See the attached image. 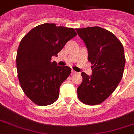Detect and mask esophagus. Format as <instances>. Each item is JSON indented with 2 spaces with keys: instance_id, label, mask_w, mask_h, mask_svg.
<instances>
[{
  "instance_id": "1",
  "label": "esophagus",
  "mask_w": 134,
  "mask_h": 134,
  "mask_svg": "<svg viewBox=\"0 0 134 134\" xmlns=\"http://www.w3.org/2000/svg\"><path fill=\"white\" fill-rule=\"evenodd\" d=\"M71 73H72V74H75V73H77V72H76L75 71H74V70H72Z\"/></svg>"
}]
</instances>
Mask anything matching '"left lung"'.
<instances>
[{
    "instance_id": "obj_1",
    "label": "left lung",
    "mask_w": 134,
    "mask_h": 134,
    "mask_svg": "<svg viewBox=\"0 0 134 134\" xmlns=\"http://www.w3.org/2000/svg\"><path fill=\"white\" fill-rule=\"evenodd\" d=\"M76 31L85 43L88 61L93 65L91 75L81 73L78 98L85 104H99L115 91L122 78L126 63L124 47L112 32L99 26Z\"/></svg>"
}]
</instances>
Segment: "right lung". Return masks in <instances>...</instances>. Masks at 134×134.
I'll return each instance as SVG.
<instances>
[{
    "instance_id": "right-lung-1",
    "label": "right lung",
    "mask_w": 134,
    "mask_h": 134,
    "mask_svg": "<svg viewBox=\"0 0 134 134\" xmlns=\"http://www.w3.org/2000/svg\"><path fill=\"white\" fill-rule=\"evenodd\" d=\"M76 35L73 28L44 23L22 38L16 54L18 77L25 95L35 104L48 105L58 99L60 86L71 69L51 60Z\"/></svg>"
}]
</instances>
